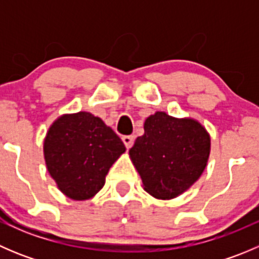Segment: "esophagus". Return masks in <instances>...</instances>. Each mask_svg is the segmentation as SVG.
<instances>
[{
    "instance_id": "esophagus-1",
    "label": "esophagus",
    "mask_w": 259,
    "mask_h": 259,
    "mask_svg": "<svg viewBox=\"0 0 259 259\" xmlns=\"http://www.w3.org/2000/svg\"><path fill=\"white\" fill-rule=\"evenodd\" d=\"M121 139H122V142H124V144L127 149L132 148L133 144H134V137H133V135H124Z\"/></svg>"
}]
</instances>
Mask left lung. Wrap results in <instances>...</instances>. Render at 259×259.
<instances>
[{
	"label": "left lung",
	"instance_id": "left-lung-1",
	"mask_svg": "<svg viewBox=\"0 0 259 259\" xmlns=\"http://www.w3.org/2000/svg\"><path fill=\"white\" fill-rule=\"evenodd\" d=\"M209 154V133L199 121L164 111L146 117L144 135L129 150L145 192L163 200L187 192L203 174Z\"/></svg>",
	"mask_w": 259,
	"mask_h": 259
}]
</instances>
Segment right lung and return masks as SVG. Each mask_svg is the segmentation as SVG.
<instances>
[{
    "label": "right lung",
    "mask_w": 259,
    "mask_h": 259,
    "mask_svg": "<svg viewBox=\"0 0 259 259\" xmlns=\"http://www.w3.org/2000/svg\"><path fill=\"white\" fill-rule=\"evenodd\" d=\"M125 150L114 130L88 111L57 117L44 140L50 176L57 188L74 200L93 198Z\"/></svg>",
    "instance_id": "right-lung-1"
}]
</instances>
